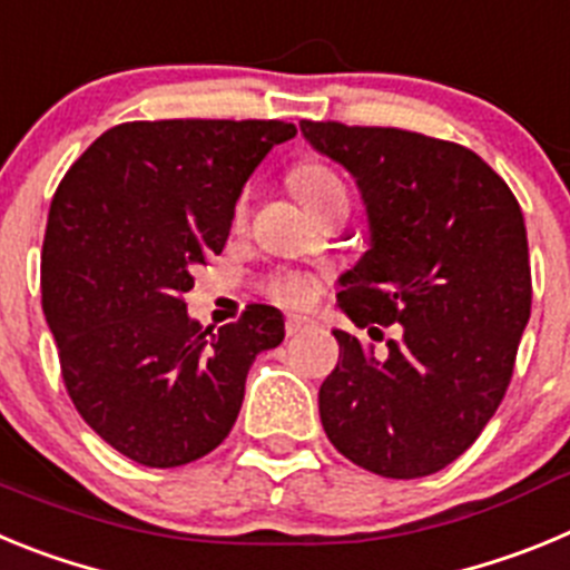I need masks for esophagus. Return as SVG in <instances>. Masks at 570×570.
<instances>
[{
    "mask_svg": "<svg viewBox=\"0 0 570 570\" xmlns=\"http://www.w3.org/2000/svg\"><path fill=\"white\" fill-rule=\"evenodd\" d=\"M305 328H308V322L299 320V316H291V320L285 322V334H288V336L302 334V331H305Z\"/></svg>",
    "mask_w": 570,
    "mask_h": 570,
    "instance_id": "esophagus-1",
    "label": "esophagus"
}]
</instances>
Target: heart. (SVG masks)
<instances>
[{
  "label": "heart",
  "instance_id": "1",
  "mask_svg": "<svg viewBox=\"0 0 570 570\" xmlns=\"http://www.w3.org/2000/svg\"><path fill=\"white\" fill-rule=\"evenodd\" d=\"M291 188H294V194L299 196V203L305 205L311 214H320L328 203L347 196V188L340 179V174L322 163L294 165V170H291ZM316 288H320V282H316L314 276L294 274V271H282V274L268 276V282H265V294H268V299L282 305V308L294 311L308 308L311 302L316 299Z\"/></svg>",
  "mask_w": 570,
  "mask_h": 570
}]
</instances>
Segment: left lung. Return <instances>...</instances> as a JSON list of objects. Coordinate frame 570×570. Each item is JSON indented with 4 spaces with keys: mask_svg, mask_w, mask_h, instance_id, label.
I'll return each mask as SVG.
<instances>
[{
    "mask_svg": "<svg viewBox=\"0 0 570 570\" xmlns=\"http://www.w3.org/2000/svg\"><path fill=\"white\" fill-rule=\"evenodd\" d=\"M302 134L356 176L371 250L342 276L340 308L385 360L334 331L340 362L320 416L342 456L387 480L442 471L476 442L508 385L531 316L520 203L456 142L402 128L311 122Z\"/></svg>",
    "mask_w": 570,
    "mask_h": 570,
    "instance_id": "left-lung-1",
    "label": "left lung"
}]
</instances>
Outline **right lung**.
Instances as JSON below:
<instances>
[{
	"label": "right lung",
	"mask_w": 570,
	"mask_h": 570,
	"mask_svg": "<svg viewBox=\"0 0 570 570\" xmlns=\"http://www.w3.org/2000/svg\"><path fill=\"white\" fill-rule=\"evenodd\" d=\"M279 119H159L105 130L62 176L42 242V311L70 402L110 448L188 465L230 434L256 354L285 340L271 305L219 331L185 311L223 254L236 199Z\"/></svg>",
	"instance_id": "right-lung-1"
}]
</instances>
